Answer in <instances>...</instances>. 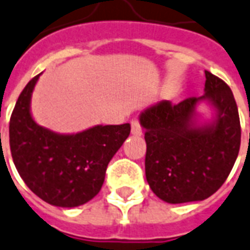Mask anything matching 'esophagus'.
<instances>
[{
    "instance_id": "obj_1",
    "label": "esophagus",
    "mask_w": 250,
    "mask_h": 250,
    "mask_svg": "<svg viewBox=\"0 0 250 250\" xmlns=\"http://www.w3.org/2000/svg\"><path fill=\"white\" fill-rule=\"evenodd\" d=\"M131 133L134 135H142V126H141V123L137 117L131 120Z\"/></svg>"
}]
</instances>
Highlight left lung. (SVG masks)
<instances>
[{
    "label": "left lung",
    "instance_id": "left-lung-1",
    "mask_svg": "<svg viewBox=\"0 0 250 250\" xmlns=\"http://www.w3.org/2000/svg\"><path fill=\"white\" fill-rule=\"evenodd\" d=\"M205 94L173 104L163 100L141 115L147 150V183L168 204L202 201L227 180L239 155L241 126L235 98L223 79L205 71ZM208 100L216 123L194 127L195 105Z\"/></svg>",
    "mask_w": 250,
    "mask_h": 250
}]
</instances>
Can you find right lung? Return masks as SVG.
<instances>
[{"mask_svg":"<svg viewBox=\"0 0 250 250\" xmlns=\"http://www.w3.org/2000/svg\"><path fill=\"white\" fill-rule=\"evenodd\" d=\"M39 75L23 88L11 113V156L24 184L39 198L60 208L81 206L100 191L108 163L130 134V125H98L71 135L39 126L30 113Z\"/></svg>","mask_w":250,"mask_h":250,"instance_id":"add662e5","label":"right lung"}]
</instances>
